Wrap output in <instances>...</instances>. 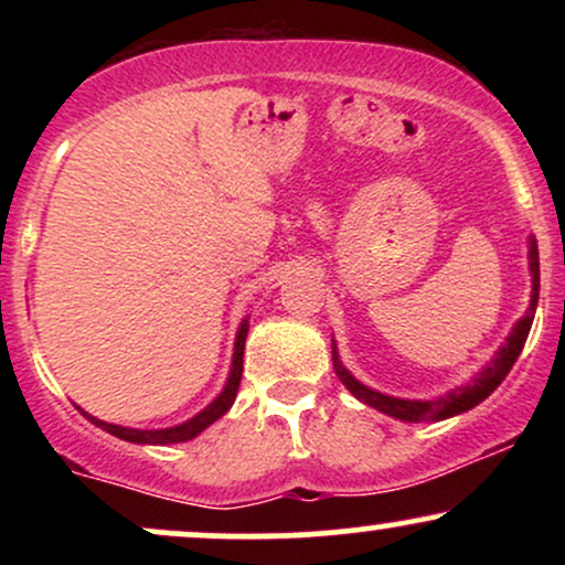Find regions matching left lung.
I'll return each instance as SVG.
<instances>
[{
    "mask_svg": "<svg viewBox=\"0 0 565 565\" xmlns=\"http://www.w3.org/2000/svg\"><path fill=\"white\" fill-rule=\"evenodd\" d=\"M529 268H531V305L521 321L512 327V332L504 345L497 350V355L491 359V364L478 372V377L468 382L462 387H454L446 395L433 401H408V398H395V395H385L380 391H372L366 387L364 382H359L353 374L342 366L340 353H337V345L332 342V361H334V372L340 377L342 385L348 387L361 404L377 408V412L387 414V417L401 419V423H440V419H449L454 414H462L468 408L478 406L483 398H489L491 393L502 385V380L508 377V372L512 369V364L518 361L521 355L523 345H526V337L531 329V321H534L536 313V302H540V249H536L534 236L529 238Z\"/></svg>",
    "mask_w": 565,
    "mask_h": 565,
    "instance_id": "obj_1",
    "label": "left lung"
}]
</instances>
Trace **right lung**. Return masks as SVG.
<instances>
[{"label":"right lung","mask_w":565,"mask_h":565,"mask_svg":"<svg viewBox=\"0 0 565 565\" xmlns=\"http://www.w3.org/2000/svg\"><path fill=\"white\" fill-rule=\"evenodd\" d=\"M246 332H249V323L246 319L242 321V327H238L236 332V345H233V364H231V374H228V382H225L223 393L217 395L215 401H212L210 406L204 408V412H199L196 417H191L188 423L183 425H174V427H164V430H135V427H121V425H111V423H103V419L93 417V414L79 412L84 417L89 419V423L100 427V430L111 433V436L121 438V440H129V444H151V446H167V444H183V440H191L196 438L201 430H206L212 423H217L220 417H223L225 412L233 406V401H236V393H238V385H242V372H244V342H246Z\"/></svg>","instance_id":"add662e5"}]
</instances>
